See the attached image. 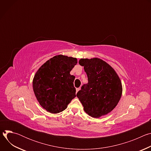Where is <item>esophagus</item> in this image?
I'll return each mask as SVG.
<instances>
[{
	"instance_id": "1",
	"label": "esophagus",
	"mask_w": 151,
	"mask_h": 151,
	"mask_svg": "<svg viewBox=\"0 0 151 151\" xmlns=\"http://www.w3.org/2000/svg\"><path fill=\"white\" fill-rule=\"evenodd\" d=\"M79 90H80V88H76V93L79 91Z\"/></svg>"
}]
</instances>
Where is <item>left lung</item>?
<instances>
[{
  "label": "left lung",
  "instance_id": "left-lung-1",
  "mask_svg": "<svg viewBox=\"0 0 151 151\" xmlns=\"http://www.w3.org/2000/svg\"><path fill=\"white\" fill-rule=\"evenodd\" d=\"M79 63L88 77V83L83 84L76 94L84 111L96 118L110 113L122 95L118 75L109 64L98 58H81Z\"/></svg>",
  "mask_w": 151,
  "mask_h": 151
}]
</instances>
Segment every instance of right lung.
Instances as JSON below:
<instances>
[{"instance_id":"1","label":"right lung","mask_w":151,"mask_h":151,"mask_svg":"<svg viewBox=\"0 0 151 151\" xmlns=\"http://www.w3.org/2000/svg\"><path fill=\"white\" fill-rule=\"evenodd\" d=\"M76 63V58L58 55L47 61L36 72L33 79V91L47 111L61 112L76 97L75 77L70 72Z\"/></svg>"}]
</instances>
